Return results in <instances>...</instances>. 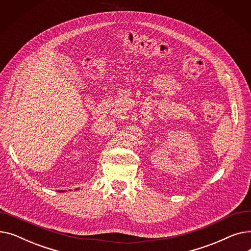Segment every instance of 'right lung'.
<instances>
[{"mask_svg":"<svg viewBox=\"0 0 251 251\" xmlns=\"http://www.w3.org/2000/svg\"><path fill=\"white\" fill-rule=\"evenodd\" d=\"M63 191H65V190H60V192H63Z\"/></svg>","mask_w":251,"mask_h":251,"instance_id":"obj_1","label":"right lung"}]
</instances>
